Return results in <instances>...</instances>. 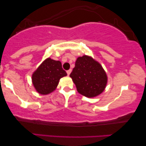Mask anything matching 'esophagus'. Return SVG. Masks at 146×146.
<instances>
[{"label":"esophagus","mask_w":146,"mask_h":146,"mask_svg":"<svg viewBox=\"0 0 146 146\" xmlns=\"http://www.w3.org/2000/svg\"><path fill=\"white\" fill-rule=\"evenodd\" d=\"M71 72H72V70H71V69H70V70H67V71H66V72H67V74L69 76Z\"/></svg>","instance_id":"34e87169"}]
</instances>
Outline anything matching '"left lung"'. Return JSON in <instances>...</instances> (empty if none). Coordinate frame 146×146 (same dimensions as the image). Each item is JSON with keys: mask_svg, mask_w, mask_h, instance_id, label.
Wrapping results in <instances>:
<instances>
[{"mask_svg": "<svg viewBox=\"0 0 146 146\" xmlns=\"http://www.w3.org/2000/svg\"><path fill=\"white\" fill-rule=\"evenodd\" d=\"M70 77L77 91L88 98L96 97L102 93L108 82L107 74L100 64L86 55L78 58Z\"/></svg>", "mask_w": 146, "mask_h": 146, "instance_id": "1", "label": "left lung"}]
</instances>
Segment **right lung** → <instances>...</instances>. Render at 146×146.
Listing matches in <instances>:
<instances>
[{
  "label": "right lung",
  "instance_id": "add662e5",
  "mask_svg": "<svg viewBox=\"0 0 146 146\" xmlns=\"http://www.w3.org/2000/svg\"><path fill=\"white\" fill-rule=\"evenodd\" d=\"M66 75L60 62L48 58L34 72L32 81L37 92L46 95L55 90L60 79Z\"/></svg>",
  "mask_w": 146,
  "mask_h": 146
}]
</instances>
